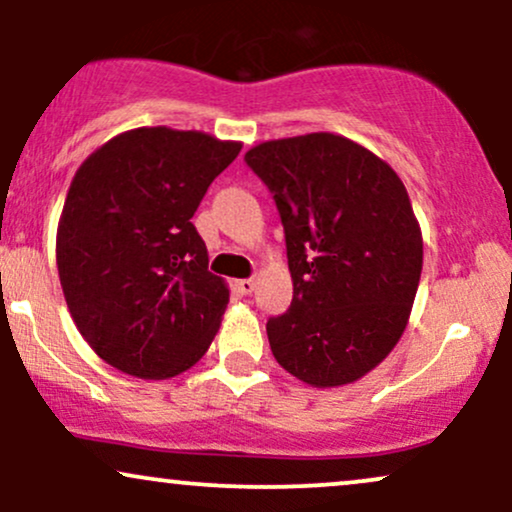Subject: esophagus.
<instances>
[{
	"label": "esophagus",
	"instance_id": "34e87169",
	"mask_svg": "<svg viewBox=\"0 0 512 512\" xmlns=\"http://www.w3.org/2000/svg\"><path fill=\"white\" fill-rule=\"evenodd\" d=\"M236 289L238 293H243V296H250V293L255 291V279H238Z\"/></svg>",
	"mask_w": 512,
	"mask_h": 512
}]
</instances>
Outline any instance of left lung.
<instances>
[{
    "instance_id": "left-lung-1",
    "label": "left lung",
    "mask_w": 512,
    "mask_h": 512,
    "mask_svg": "<svg viewBox=\"0 0 512 512\" xmlns=\"http://www.w3.org/2000/svg\"><path fill=\"white\" fill-rule=\"evenodd\" d=\"M274 195L293 301L267 322L279 366L313 387L356 383L395 349L411 315L424 238L407 187L380 156L332 132L245 154Z\"/></svg>"
}]
</instances>
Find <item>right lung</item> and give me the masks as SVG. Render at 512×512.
<instances>
[{"label": "right lung", "instance_id": "1", "mask_svg": "<svg viewBox=\"0 0 512 512\" xmlns=\"http://www.w3.org/2000/svg\"><path fill=\"white\" fill-rule=\"evenodd\" d=\"M240 142L137 127L76 170L57 226V272L76 330L105 363L166 380L207 354L228 284L207 269L192 216Z\"/></svg>", "mask_w": 512, "mask_h": 512}]
</instances>
